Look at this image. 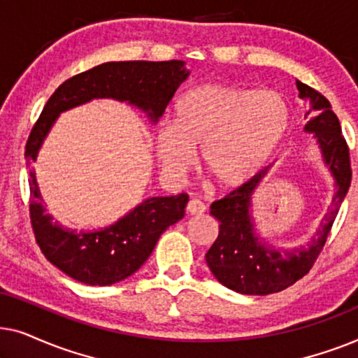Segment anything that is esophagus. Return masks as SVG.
I'll list each match as a JSON object with an SVG mask.
<instances>
[{
	"label": "esophagus",
	"instance_id": "1",
	"mask_svg": "<svg viewBox=\"0 0 358 358\" xmlns=\"http://www.w3.org/2000/svg\"><path fill=\"white\" fill-rule=\"evenodd\" d=\"M185 210H187V213H190V215H200L205 212V203L200 202L199 199H190Z\"/></svg>",
	"mask_w": 358,
	"mask_h": 358
}]
</instances>
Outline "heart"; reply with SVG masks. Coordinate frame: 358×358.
Wrapping results in <instances>:
<instances>
[{
  "mask_svg": "<svg viewBox=\"0 0 358 358\" xmlns=\"http://www.w3.org/2000/svg\"><path fill=\"white\" fill-rule=\"evenodd\" d=\"M290 127V106L275 91L228 85H202L180 97L176 122L156 131L164 169L184 174L200 146L203 173L223 187H236L256 176Z\"/></svg>",
  "mask_w": 358,
  "mask_h": 358,
  "instance_id": "obj_1",
  "label": "heart"
}]
</instances>
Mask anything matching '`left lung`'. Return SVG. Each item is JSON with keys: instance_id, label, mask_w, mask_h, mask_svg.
Masks as SVG:
<instances>
[{"instance_id": "left-lung-1", "label": "left lung", "mask_w": 358, "mask_h": 358, "mask_svg": "<svg viewBox=\"0 0 358 358\" xmlns=\"http://www.w3.org/2000/svg\"><path fill=\"white\" fill-rule=\"evenodd\" d=\"M296 87L306 107L305 119L308 124L305 130L313 131L317 138L326 164L336 178L337 190L332 199L331 212L324 217L317 238L313 239L308 248L285 252L275 251L259 241L254 234L249 213L254 190L261 184L271 166L223 199L215 200L210 213L220 222V233L205 254V259L220 283L244 295L262 296L282 292L311 271L327 241L342 200L350 187L349 145L342 135L339 119L332 110L331 102L315 87L298 80Z\"/></svg>"}]
</instances>
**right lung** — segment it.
<instances>
[{"label": "right lung", "mask_w": 358, "mask_h": 358, "mask_svg": "<svg viewBox=\"0 0 358 358\" xmlns=\"http://www.w3.org/2000/svg\"><path fill=\"white\" fill-rule=\"evenodd\" d=\"M184 62H107L70 78L57 87L34 124L26 143V159L37 151L58 114L94 97L129 101L150 112L155 122L163 115L176 90L187 78ZM29 217L36 241L53 266L86 285H112L138 271L150 257L161 233L184 217L187 194L145 200L109 228L76 233L53 223L38 194L36 173L29 166Z\"/></svg>", "instance_id": "1"}]
</instances>
